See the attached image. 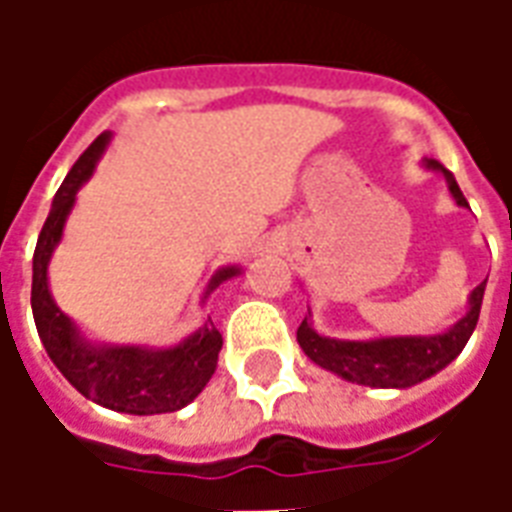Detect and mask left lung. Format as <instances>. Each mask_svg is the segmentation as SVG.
<instances>
[{"instance_id": "obj_1", "label": "left lung", "mask_w": 512, "mask_h": 512, "mask_svg": "<svg viewBox=\"0 0 512 512\" xmlns=\"http://www.w3.org/2000/svg\"><path fill=\"white\" fill-rule=\"evenodd\" d=\"M422 167L430 169V172H439L441 178L447 180L452 200L461 208H469V202L463 197V191L458 189L450 169L441 167L436 158H425ZM485 282H480L469 293L466 315L458 323H452L447 332L373 337V340H337V337L315 332L310 312L301 321L296 340H299L301 351L310 356L315 365L351 381V384L373 386V389H408V386L419 384V381L444 370L455 356L461 354L463 345L469 343L477 318H480V307H483Z\"/></svg>"}]
</instances>
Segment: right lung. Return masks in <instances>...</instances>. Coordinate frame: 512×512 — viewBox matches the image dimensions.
I'll use <instances>...</instances> for the list:
<instances>
[{"label": "right lung", "mask_w": 512, "mask_h": 512, "mask_svg": "<svg viewBox=\"0 0 512 512\" xmlns=\"http://www.w3.org/2000/svg\"><path fill=\"white\" fill-rule=\"evenodd\" d=\"M109 142L112 134L104 131L79 156L51 200L49 219L40 230L32 257V315L49 359L84 397L123 414H169L189 406L216 373L222 351V334L216 332V326L202 323L197 332L169 348L93 343L90 337H84L73 318L57 307L49 288L51 255L62 241V230L76 205V194L93 178ZM238 274L241 266L219 268L202 293V301L211 296V290Z\"/></svg>", "instance_id": "right-lung-1"}]
</instances>
